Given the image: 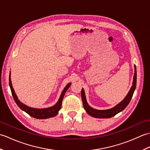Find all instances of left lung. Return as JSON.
<instances>
[{"label": "left lung", "mask_w": 150, "mask_h": 150, "mask_svg": "<svg viewBox=\"0 0 150 150\" xmlns=\"http://www.w3.org/2000/svg\"><path fill=\"white\" fill-rule=\"evenodd\" d=\"M135 68V73L133 75V84L132 86L130 88L129 92L127 94L126 96L124 99L117 104L116 106H115L113 108H110L108 110H100L94 109V108H91L90 105L88 104V102L86 100V98L85 92L84 89H82L81 91V97L82 100V103H83V106L85 109L87 113L90 115V116L95 117V118H99V119H108V118H111L115 115L117 113H119L120 111H123L128 106L130 100H131L133 93L135 90L136 88V84H137V69L136 66L134 65Z\"/></svg>", "instance_id": "obj_1"}]
</instances>
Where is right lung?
<instances>
[{
  "mask_svg": "<svg viewBox=\"0 0 150 150\" xmlns=\"http://www.w3.org/2000/svg\"><path fill=\"white\" fill-rule=\"evenodd\" d=\"M9 87H10L11 91L13 97L16 104H17V106L20 108L22 110H23L28 115H30V116L38 119H48V118L55 117L57 114H58L59 111L60 110V108H61L62 102L63 100L64 96L66 91L68 90V89L69 88V86L71 84V82H70V83L68 84L66 86V87L62 91L61 94H60V96L59 98L58 101H57V103L55 105H53V106L46 108H31L27 106V105L23 104L22 102H21L18 100V98L17 96V95H16L14 89L13 88V86H12L11 81V71L9 73Z\"/></svg>",
  "mask_w": 150,
  "mask_h": 150,
  "instance_id": "1",
  "label": "right lung"
}]
</instances>
